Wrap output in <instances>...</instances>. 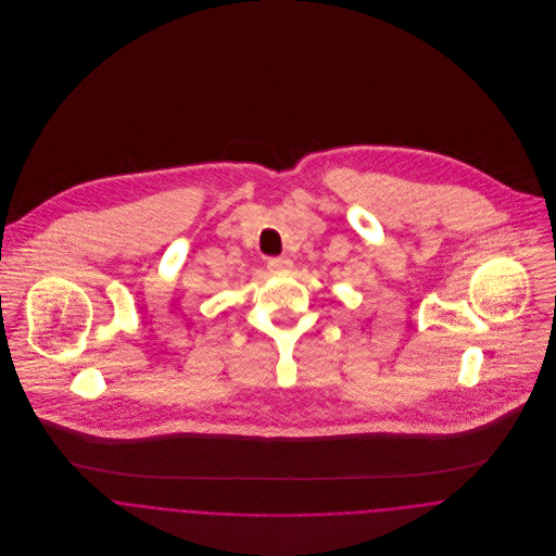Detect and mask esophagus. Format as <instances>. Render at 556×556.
Masks as SVG:
<instances>
[{"mask_svg":"<svg viewBox=\"0 0 556 556\" xmlns=\"http://www.w3.org/2000/svg\"><path fill=\"white\" fill-rule=\"evenodd\" d=\"M267 267H269V271H271V274L287 276V274H291V271H293V261H291V258H287V256H276V258H269Z\"/></svg>","mask_w":556,"mask_h":556,"instance_id":"34e87169","label":"esophagus"}]
</instances>
